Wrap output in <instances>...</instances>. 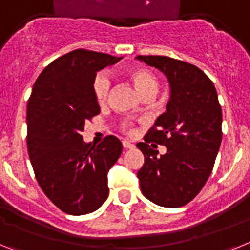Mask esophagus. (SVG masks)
<instances>
[{
  "label": "esophagus",
  "instance_id": "obj_1",
  "mask_svg": "<svg viewBox=\"0 0 250 250\" xmlns=\"http://www.w3.org/2000/svg\"><path fill=\"white\" fill-rule=\"evenodd\" d=\"M123 147H125V148H133V147H135V145L131 144V142H128V141H123Z\"/></svg>",
  "mask_w": 250,
  "mask_h": 250
}]
</instances>
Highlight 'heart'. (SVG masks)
<instances>
[{"label":"heart","instance_id":"heart-1","mask_svg":"<svg viewBox=\"0 0 250 250\" xmlns=\"http://www.w3.org/2000/svg\"><path fill=\"white\" fill-rule=\"evenodd\" d=\"M129 79L132 83L135 85L137 93L142 98H154V95L157 91V80L156 77L150 72V71L145 70V68H135L129 72ZM112 89V80L106 73H100L98 75L94 81L93 91L95 96L96 102L99 103L100 105L105 104L108 102L109 94ZM125 127V125H123Z\"/></svg>","mask_w":250,"mask_h":250}]
</instances>
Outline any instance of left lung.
<instances>
[{"mask_svg": "<svg viewBox=\"0 0 250 250\" xmlns=\"http://www.w3.org/2000/svg\"><path fill=\"white\" fill-rule=\"evenodd\" d=\"M136 58L164 73L170 86L167 112L137 144L145 156L137 171L141 192L159 206L182 207L206 184L219 154L222 113L217 93L193 64L164 56ZM151 142L164 144L167 152L159 157Z\"/></svg>", "mask_w": 250, "mask_h": 250, "instance_id": "1", "label": "left lung"}]
</instances>
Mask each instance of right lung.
Listing matches in <instances>:
<instances>
[{"label": "right lung", "instance_id": "right-lung-1", "mask_svg": "<svg viewBox=\"0 0 250 250\" xmlns=\"http://www.w3.org/2000/svg\"><path fill=\"white\" fill-rule=\"evenodd\" d=\"M76 49L53 61L35 81L28 102V152L45 196L68 215L94 212L109 196L108 171L122 142L106 136L99 145L83 141L85 122L100 113L94 96L96 72L121 61Z\"/></svg>", "mask_w": 250, "mask_h": 250}]
</instances>
